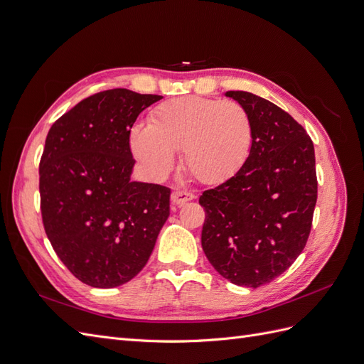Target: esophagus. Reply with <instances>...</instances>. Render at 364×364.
Segmentation results:
<instances>
[{"instance_id": "34e87169", "label": "esophagus", "mask_w": 364, "mask_h": 364, "mask_svg": "<svg viewBox=\"0 0 364 364\" xmlns=\"http://www.w3.org/2000/svg\"><path fill=\"white\" fill-rule=\"evenodd\" d=\"M194 199V194L183 191V190H174L171 194V202L174 206H181L186 202H191Z\"/></svg>"}]
</instances>
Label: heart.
Here are the masks:
<instances>
[{
	"label": "heart",
	"instance_id": "b5f03b06",
	"mask_svg": "<svg viewBox=\"0 0 364 364\" xmlns=\"http://www.w3.org/2000/svg\"><path fill=\"white\" fill-rule=\"evenodd\" d=\"M252 119L232 100L179 97L164 102L150 124L136 123L129 134L132 155L149 178L159 181L182 149L185 168L203 183H220L243 167L252 146Z\"/></svg>",
	"mask_w": 364,
	"mask_h": 364
}]
</instances>
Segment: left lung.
Returning <instances> with one entry per match:
<instances>
[{
  "mask_svg": "<svg viewBox=\"0 0 364 364\" xmlns=\"http://www.w3.org/2000/svg\"><path fill=\"white\" fill-rule=\"evenodd\" d=\"M252 119V146L232 178L205 191L202 247L213 267L257 289L287 270L310 235L317 200L311 138L291 115L245 91L225 94Z\"/></svg>",
  "mask_w": 364,
  "mask_h": 364,
  "instance_id": "8db88e82",
  "label": "left lung"
}]
</instances>
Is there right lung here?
<instances>
[{"instance_id":"add662e5","label":"right lung","mask_w":364,"mask_h":364,"mask_svg":"<svg viewBox=\"0 0 364 364\" xmlns=\"http://www.w3.org/2000/svg\"><path fill=\"white\" fill-rule=\"evenodd\" d=\"M161 98L124 87L98 92L47 135L39 165L43 228L60 261L91 287L135 278L170 215L167 186L132 181L129 147L138 115Z\"/></svg>"}]
</instances>
